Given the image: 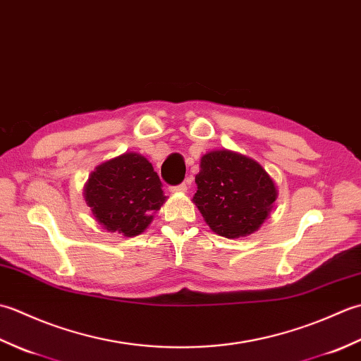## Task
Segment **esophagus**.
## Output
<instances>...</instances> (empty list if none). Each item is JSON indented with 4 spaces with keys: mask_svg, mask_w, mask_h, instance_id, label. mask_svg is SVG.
Masks as SVG:
<instances>
[{
    "mask_svg": "<svg viewBox=\"0 0 361 361\" xmlns=\"http://www.w3.org/2000/svg\"><path fill=\"white\" fill-rule=\"evenodd\" d=\"M190 183H192V178H190V176H188V178L181 183V185H178V186H172L171 188V192H180V194H185V192H188V188H189V185Z\"/></svg>",
    "mask_w": 361,
    "mask_h": 361,
    "instance_id": "obj_1",
    "label": "esophagus"
}]
</instances>
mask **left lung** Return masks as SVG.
<instances>
[{
  "label": "left lung",
  "instance_id": "left-lung-1",
  "mask_svg": "<svg viewBox=\"0 0 361 361\" xmlns=\"http://www.w3.org/2000/svg\"><path fill=\"white\" fill-rule=\"evenodd\" d=\"M192 202L214 233L226 239L257 231L278 197L271 176L257 161L214 150L200 161Z\"/></svg>",
  "mask_w": 361,
  "mask_h": 361
}]
</instances>
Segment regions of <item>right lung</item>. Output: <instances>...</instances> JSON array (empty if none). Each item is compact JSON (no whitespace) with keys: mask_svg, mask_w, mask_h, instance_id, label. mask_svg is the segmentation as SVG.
<instances>
[{"mask_svg":"<svg viewBox=\"0 0 361 361\" xmlns=\"http://www.w3.org/2000/svg\"><path fill=\"white\" fill-rule=\"evenodd\" d=\"M161 186L149 159L127 152L91 172L83 197L106 231L135 237L144 233L166 202Z\"/></svg>","mask_w":361,"mask_h":361,"instance_id":"obj_1","label":"right lung"}]
</instances>
